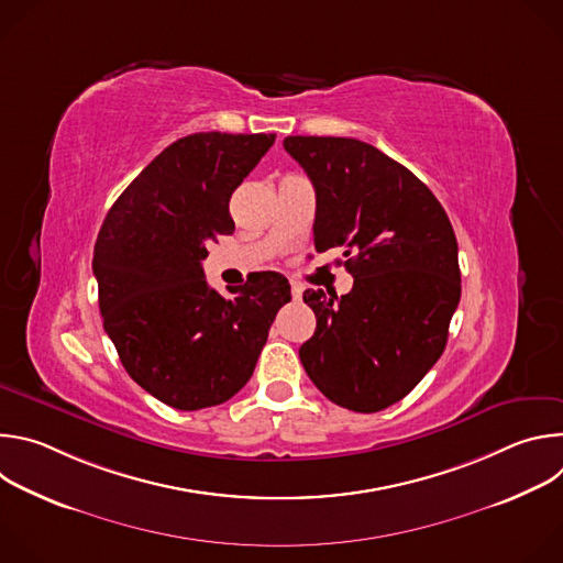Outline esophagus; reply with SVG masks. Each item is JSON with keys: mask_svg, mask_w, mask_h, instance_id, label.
Listing matches in <instances>:
<instances>
[{"mask_svg": "<svg viewBox=\"0 0 563 563\" xmlns=\"http://www.w3.org/2000/svg\"><path fill=\"white\" fill-rule=\"evenodd\" d=\"M300 294H302V287H300L298 283H291V296H294V298H300Z\"/></svg>", "mask_w": 563, "mask_h": 563, "instance_id": "esophagus-1", "label": "esophagus"}]
</instances>
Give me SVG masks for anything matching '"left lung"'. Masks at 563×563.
I'll return each instance as SVG.
<instances>
[{"label": "left lung", "instance_id": "obj_1", "mask_svg": "<svg viewBox=\"0 0 563 563\" xmlns=\"http://www.w3.org/2000/svg\"><path fill=\"white\" fill-rule=\"evenodd\" d=\"M283 146L316 189V250L343 247L354 276L341 298L302 294L316 332L300 345V363L332 404L385 410L445 350L461 298L454 229L434 194L367 142L289 135Z\"/></svg>", "mask_w": 563, "mask_h": 563}]
</instances>
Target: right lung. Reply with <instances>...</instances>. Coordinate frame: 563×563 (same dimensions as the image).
Instances as JSON below:
<instances>
[{
	"mask_svg": "<svg viewBox=\"0 0 563 563\" xmlns=\"http://www.w3.org/2000/svg\"><path fill=\"white\" fill-rule=\"evenodd\" d=\"M274 133L180 137L122 191L93 250L104 332L129 376L163 404L220 406L252 378L278 309V272L218 294L207 245L233 233L229 198L274 144Z\"/></svg>",
	"mask_w": 563,
	"mask_h": 563,
	"instance_id": "add662e5",
	"label": "right lung"
}]
</instances>
